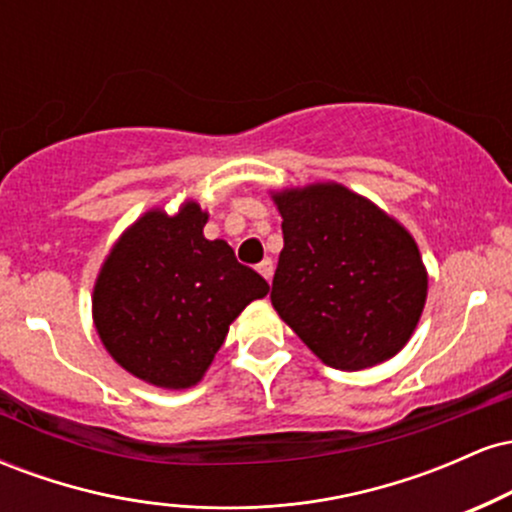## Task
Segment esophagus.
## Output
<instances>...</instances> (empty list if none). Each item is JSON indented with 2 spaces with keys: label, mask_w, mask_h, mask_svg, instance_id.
<instances>
[{
  "label": "esophagus",
  "mask_w": 512,
  "mask_h": 512,
  "mask_svg": "<svg viewBox=\"0 0 512 512\" xmlns=\"http://www.w3.org/2000/svg\"><path fill=\"white\" fill-rule=\"evenodd\" d=\"M257 272H260L267 281H272V276H274V262H272V260H262L260 264H257Z\"/></svg>",
  "instance_id": "1"
}]
</instances>
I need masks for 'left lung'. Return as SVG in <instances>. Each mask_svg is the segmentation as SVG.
I'll return each mask as SVG.
<instances>
[{
    "label": "left lung",
    "instance_id": "left-lung-1",
    "mask_svg": "<svg viewBox=\"0 0 512 512\" xmlns=\"http://www.w3.org/2000/svg\"><path fill=\"white\" fill-rule=\"evenodd\" d=\"M284 250L272 281L281 320L327 366L363 370L402 351L428 274L402 223L337 182L272 195Z\"/></svg>",
    "mask_w": 512,
    "mask_h": 512
}]
</instances>
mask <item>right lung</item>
I'll return each instance as SVG.
<instances>
[{
	"mask_svg": "<svg viewBox=\"0 0 512 512\" xmlns=\"http://www.w3.org/2000/svg\"><path fill=\"white\" fill-rule=\"evenodd\" d=\"M207 219L197 202L175 216L146 211L113 245L93 286V322L108 354L166 390L197 385L231 322L269 291L226 240L204 238Z\"/></svg>",
	"mask_w": 512,
	"mask_h": 512,
	"instance_id": "right-lung-1",
	"label": "right lung"
}]
</instances>
